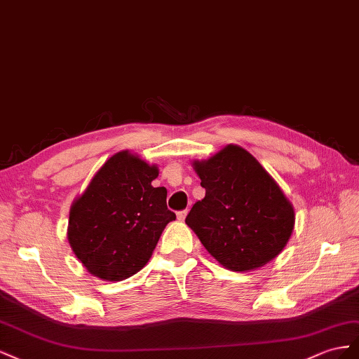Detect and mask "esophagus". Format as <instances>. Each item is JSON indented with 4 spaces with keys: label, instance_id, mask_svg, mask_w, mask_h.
Listing matches in <instances>:
<instances>
[{
    "label": "esophagus",
    "instance_id": "34e87169",
    "mask_svg": "<svg viewBox=\"0 0 359 359\" xmlns=\"http://www.w3.org/2000/svg\"><path fill=\"white\" fill-rule=\"evenodd\" d=\"M187 215H188V210H180V212H177V219H179V221H185Z\"/></svg>",
    "mask_w": 359,
    "mask_h": 359
}]
</instances>
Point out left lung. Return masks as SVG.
Masks as SVG:
<instances>
[{
	"label": "left lung",
	"instance_id": "left-lung-1",
	"mask_svg": "<svg viewBox=\"0 0 359 359\" xmlns=\"http://www.w3.org/2000/svg\"><path fill=\"white\" fill-rule=\"evenodd\" d=\"M206 196L185 222L224 268L257 269L278 255L294 227L292 203L271 174L245 149L229 144L194 161Z\"/></svg>",
	"mask_w": 359,
	"mask_h": 359
}]
</instances>
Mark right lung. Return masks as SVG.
<instances>
[{
	"label": "right lung",
	"mask_w": 359,
	"mask_h": 359,
	"mask_svg": "<svg viewBox=\"0 0 359 359\" xmlns=\"http://www.w3.org/2000/svg\"><path fill=\"white\" fill-rule=\"evenodd\" d=\"M158 174L156 165L123 150L72 203L67 239L91 275L121 281L147 264L165 225L176 219L167 189L151 187Z\"/></svg>",
	"instance_id": "right-lung-1"
}]
</instances>
